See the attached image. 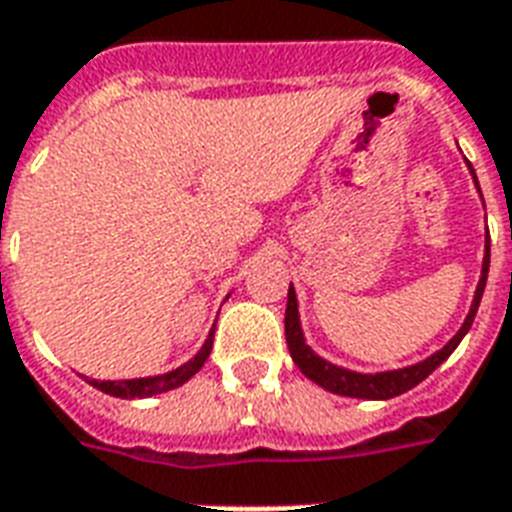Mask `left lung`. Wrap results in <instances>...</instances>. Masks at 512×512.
Wrapping results in <instances>:
<instances>
[{
  "label": "left lung",
  "instance_id": "8db88e82",
  "mask_svg": "<svg viewBox=\"0 0 512 512\" xmlns=\"http://www.w3.org/2000/svg\"><path fill=\"white\" fill-rule=\"evenodd\" d=\"M467 169H470V174H473L475 187H478V193H481V185H478V177H475L473 163H467ZM481 201H483V195H481ZM483 209H486V206H483ZM489 260H491V239H489V228H486L481 279H478L473 303H470V311H467L462 327H459L454 338H451L443 349L435 351V354H429V357L413 362V365H405V368L381 370V373H360V370L343 368V365H335V362L319 357L317 351L308 346L306 335H303V325H300V311H298V295H295V287L290 284V292H287V311H284V335H287V346H290L292 362L298 365L303 376L311 378L314 384H319L322 389H327V392H333V395L357 397V400H392V397L403 395V392L413 389L416 384H421L432 370L440 368V365L454 354L456 346L462 343L467 330L473 327V319L475 314H478V306H481L483 287H486V276H489Z\"/></svg>",
  "mask_w": 512,
  "mask_h": 512
}]
</instances>
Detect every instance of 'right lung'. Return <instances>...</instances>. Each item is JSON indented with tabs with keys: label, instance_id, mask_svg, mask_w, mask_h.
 I'll return each instance as SVG.
<instances>
[{
	"label": "right lung",
	"instance_id": "right-lung-1",
	"mask_svg": "<svg viewBox=\"0 0 512 512\" xmlns=\"http://www.w3.org/2000/svg\"><path fill=\"white\" fill-rule=\"evenodd\" d=\"M212 338L214 330H209L204 346L195 351L193 360H187L185 365H179V368L169 370V373H158V376L144 378H120V381H99V378H85V381H88L93 389L104 392V395L120 397V400H144V397L163 395V392H171V389H177V386H182L185 381H190L198 370L204 368L206 357H209V351H212Z\"/></svg>",
	"mask_w": 512,
	"mask_h": 512
}]
</instances>
